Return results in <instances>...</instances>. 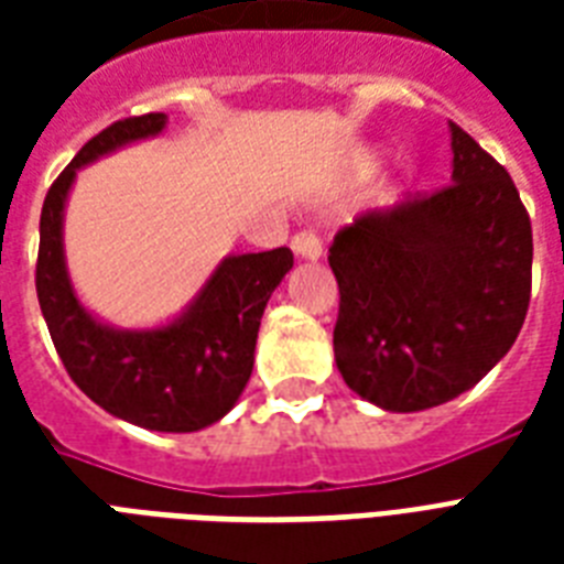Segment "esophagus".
I'll return each mask as SVG.
<instances>
[{"instance_id": "1", "label": "esophagus", "mask_w": 564, "mask_h": 564, "mask_svg": "<svg viewBox=\"0 0 564 564\" xmlns=\"http://www.w3.org/2000/svg\"><path fill=\"white\" fill-rule=\"evenodd\" d=\"M292 251L301 260H318L322 257V239H318L316 230H301L292 237Z\"/></svg>"}]
</instances>
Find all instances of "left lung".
<instances>
[{
    "label": "left lung",
    "mask_w": 564,
    "mask_h": 564,
    "mask_svg": "<svg viewBox=\"0 0 564 564\" xmlns=\"http://www.w3.org/2000/svg\"><path fill=\"white\" fill-rule=\"evenodd\" d=\"M451 181L334 237L336 369L386 412L454 401L498 366L530 307L533 228L491 154L451 122Z\"/></svg>",
    "instance_id": "left-lung-1"
}]
</instances>
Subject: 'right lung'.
I'll return each mask as SVG.
<instances>
[{
  "instance_id": "obj_1",
  "label": "right lung",
  "mask_w": 564,
  "mask_h": 564,
  "mask_svg": "<svg viewBox=\"0 0 564 564\" xmlns=\"http://www.w3.org/2000/svg\"><path fill=\"white\" fill-rule=\"evenodd\" d=\"M166 122V113L119 119L57 175L40 213L37 299L57 357L93 403L137 427L195 433L225 419L246 389L263 310L292 269L290 248L228 254L178 316L134 330L84 307L64 254V213L78 170L161 137Z\"/></svg>"
}]
</instances>
